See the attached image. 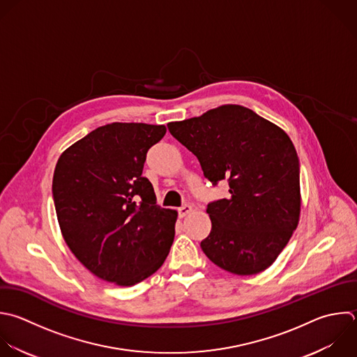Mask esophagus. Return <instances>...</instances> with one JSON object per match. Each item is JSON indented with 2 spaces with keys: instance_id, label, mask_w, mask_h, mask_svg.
Here are the masks:
<instances>
[{
  "instance_id": "obj_1",
  "label": "esophagus",
  "mask_w": 357,
  "mask_h": 357,
  "mask_svg": "<svg viewBox=\"0 0 357 357\" xmlns=\"http://www.w3.org/2000/svg\"><path fill=\"white\" fill-rule=\"evenodd\" d=\"M177 211H178V216H180V218H184V216H187V215L192 211V206L188 205V204H185V205L180 206Z\"/></svg>"
}]
</instances>
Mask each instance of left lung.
I'll return each instance as SVG.
<instances>
[{"label": "left lung", "instance_id": "1", "mask_svg": "<svg viewBox=\"0 0 357 357\" xmlns=\"http://www.w3.org/2000/svg\"><path fill=\"white\" fill-rule=\"evenodd\" d=\"M170 134L192 152L204 176L229 183L230 195L208 204L212 229L205 255L236 275L273 264L300 216V166L287 134L238 105L169 123Z\"/></svg>", "mask_w": 357, "mask_h": 357}]
</instances>
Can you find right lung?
<instances>
[{
  "label": "right lung",
  "mask_w": 357,
  "mask_h": 357,
  "mask_svg": "<svg viewBox=\"0 0 357 357\" xmlns=\"http://www.w3.org/2000/svg\"><path fill=\"white\" fill-rule=\"evenodd\" d=\"M165 126L112 123L99 127L60 156L53 198L63 237L98 278L132 286L165 262L177 212L156 205L142 177L146 152Z\"/></svg>",
  "instance_id": "right-lung-1"
}]
</instances>
